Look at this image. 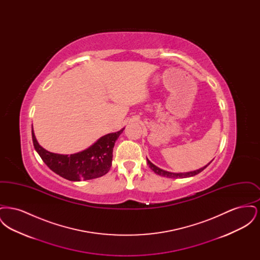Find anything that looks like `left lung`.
<instances>
[{"mask_svg": "<svg viewBox=\"0 0 260 260\" xmlns=\"http://www.w3.org/2000/svg\"><path fill=\"white\" fill-rule=\"evenodd\" d=\"M210 162H211V161H210ZM210 162H209L206 167H204V168H202V169H200V170H197V171H194V172H190V173H170V172H167V171L161 170L160 168L156 167L154 164H152V162L147 159V164H148L149 168H150L154 173H157V174H159V175H161V176L169 177V178H185V177L194 176V175L198 174V173H201V172H203V171L210 165Z\"/></svg>", "mask_w": 260, "mask_h": 260, "instance_id": "obj_1", "label": "left lung"}]
</instances>
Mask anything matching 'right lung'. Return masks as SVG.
I'll return each instance as SVG.
<instances>
[{
  "label": "right lung",
  "mask_w": 260,
  "mask_h": 260,
  "mask_svg": "<svg viewBox=\"0 0 260 260\" xmlns=\"http://www.w3.org/2000/svg\"><path fill=\"white\" fill-rule=\"evenodd\" d=\"M124 129L102 136L89 148L72 155L55 154L43 148L33 129L32 139L38 154L53 173L71 181H80L98 178L109 172L115 142Z\"/></svg>",
  "instance_id": "add662e5"
}]
</instances>
